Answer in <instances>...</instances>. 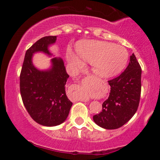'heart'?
Segmentation results:
<instances>
[{
    "label": "heart",
    "instance_id": "obj_1",
    "mask_svg": "<svg viewBox=\"0 0 160 160\" xmlns=\"http://www.w3.org/2000/svg\"><path fill=\"white\" fill-rule=\"evenodd\" d=\"M77 52L82 59L92 63L93 71L101 78H108L120 74L128 60V51L120 45L102 40H83L77 46ZM68 57L73 63L80 65L78 56L71 50Z\"/></svg>",
    "mask_w": 160,
    "mask_h": 160
}]
</instances>
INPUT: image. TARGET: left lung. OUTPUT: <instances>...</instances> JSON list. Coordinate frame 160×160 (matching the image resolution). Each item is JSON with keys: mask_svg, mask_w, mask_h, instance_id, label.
<instances>
[{"mask_svg": "<svg viewBox=\"0 0 160 160\" xmlns=\"http://www.w3.org/2000/svg\"><path fill=\"white\" fill-rule=\"evenodd\" d=\"M108 83L109 97L102 104V111L93 116V120L100 127L116 129L133 117L140 102L141 68L134 53L126 70Z\"/></svg>", "mask_w": 160, "mask_h": 160, "instance_id": "left-lung-1", "label": "left lung"}]
</instances>
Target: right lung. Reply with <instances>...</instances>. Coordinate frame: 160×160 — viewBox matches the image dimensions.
I'll list each match as a JSON object with an SVG mask.
<instances>
[{
	"mask_svg": "<svg viewBox=\"0 0 160 160\" xmlns=\"http://www.w3.org/2000/svg\"><path fill=\"white\" fill-rule=\"evenodd\" d=\"M56 36L40 38L25 52L20 74V92L24 105L32 118L44 126H56L67 119L72 102L68 98L65 84L67 74L63 60L52 58V66L41 71L32 63L34 53L52 56L49 47L56 43Z\"/></svg>",
	"mask_w": 160,
	"mask_h": 160,
	"instance_id": "right-lung-1",
	"label": "right lung"
}]
</instances>
